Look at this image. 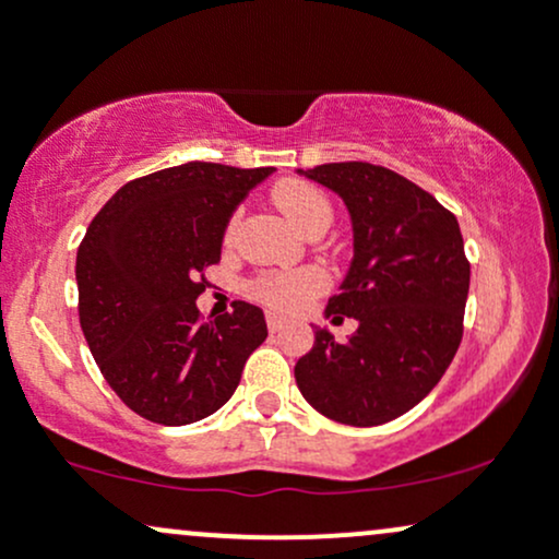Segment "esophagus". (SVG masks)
<instances>
[{
  "instance_id": "34e87169",
  "label": "esophagus",
  "mask_w": 559,
  "mask_h": 559,
  "mask_svg": "<svg viewBox=\"0 0 559 559\" xmlns=\"http://www.w3.org/2000/svg\"><path fill=\"white\" fill-rule=\"evenodd\" d=\"M267 331L271 333H281L284 331V325H286V320L281 318V316H275V312H267Z\"/></svg>"
}]
</instances>
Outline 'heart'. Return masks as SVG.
I'll list each match as a JSON object with an SVG mask.
<instances>
[{
	"mask_svg": "<svg viewBox=\"0 0 559 559\" xmlns=\"http://www.w3.org/2000/svg\"><path fill=\"white\" fill-rule=\"evenodd\" d=\"M275 204L281 207L292 226L310 234L316 228H329L333 221V207L329 197L310 183L286 181L273 191ZM329 286V275L318 267H297V271H271L262 273L249 284V294L271 307L275 312H299L310 305L318 294Z\"/></svg>",
	"mask_w": 559,
	"mask_h": 559,
	"instance_id": "obj_1",
	"label": "heart"
}]
</instances>
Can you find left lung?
<instances>
[{"label":"left lung","mask_w":559,"mask_h":559,"mask_svg":"<svg viewBox=\"0 0 559 559\" xmlns=\"http://www.w3.org/2000/svg\"><path fill=\"white\" fill-rule=\"evenodd\" d=\"M297 173L346 204L355 254L325 316L355 318L357 331L336 342L316 325L294 378L325 418L381 426L428 396L457 352L471 288L463 234L428 191L381 165Z\"/></svg>","instance_id":"1"}]
</instances>
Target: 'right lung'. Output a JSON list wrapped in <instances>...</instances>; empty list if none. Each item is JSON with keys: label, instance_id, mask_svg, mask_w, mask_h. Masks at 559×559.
<instances>
[{"label": "right lung", "instance_id": "right-lung-1", "mask_svg": "<svg viewBox=\"0 0 559 559\" xmlns=\"http://www.w3.org/2000/svg\"><path fill=\"white\" fill-rule=\"evenodd\" d=\"M273 168L186 163L128 181L86 228L75 258L83 336L115 394L141 418L186 426L221 409L265 342L260 307L199 320L204 267L230 215Z\"/></svg>", "mask_w": 559, "mask_h": 559}]
</instances>
